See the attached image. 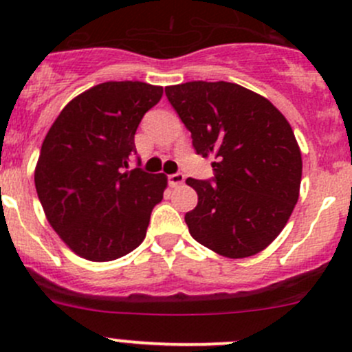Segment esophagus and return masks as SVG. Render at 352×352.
<instances>
[{
    "label": "esophagus",
    "instance_id": "esophagus-1",
    "mask_svg": "<svg viewBox=\"0 0 352 352\" xmlns=\"http://www.w3.org/2000/svg\"><path fill=\"white\" fill-rule=\"evenodd\" d=\"M168 184L172 187H179L184 184V173H172L168 175Z\"/></svg>",
    "mask_w": 352,
    "mask_h": 352
}]
</instances>
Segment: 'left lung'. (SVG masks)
Instances as JSON below:
<instances>
[{
  "instance_id": "obj_1",
  "label": "left lung",
  "mask_w": 352,
  "mask_h": 352,
  "mask_svg": "<svg viewBox=\"0 0 352 352\" xmlns=\"http://www.w3.org/2000/svg\"><path fill=\"white\" fill-rule=\"evenodd\" d=\"M165 95L196 153L214 158L211 180H186L197 192L186 214L190 235L230 258L258 254L300 196L303 165L289 122L267 98L228 81H187Z\"/></svg>"
}]
</instances>
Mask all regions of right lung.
<instances>
[{
    "mask_svg": "<svg viewBox=\"0 0 352 352\" xmlns=\"http://www.w3.org/2000/svg\"><path fill=\"white\" fill-rule=\"evenodd\" d=\"M163 95L143 81H107L69 102L49 129L35 166L47 221L74 254L109 262L146 236L166 177L140 168L134 134Z\"/></svg>",
    "mask_w": 352,
    "mask_h": 352,
    "instance_id": "right-lung-1",
    "label": "right lung"
}]
</instances>
